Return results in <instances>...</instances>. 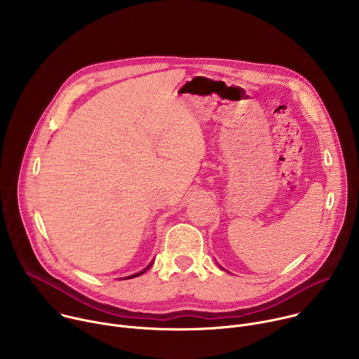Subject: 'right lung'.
Wrapping results in <instances>:
<instances>
[{
	"instance_id": "1",
	"label": "right lung",
	"mask_w": 359,
	"mask_h": 359,
	"mask_svg": "<svg viewBox=\"0 0 359 359\" xmlns=\"http://www.w3.org/2000/svg\"><path fill=\"white\" fill-rule=\"evenodd\" d=\"M150 267H151V263H150V264H149V266H147V267H146V269H144V270H143V271H139V273H136V274H133V276H129V277H126V278H133V277H137V276H140V274H143V273H144V271H146V270H149V269H150Z\"/></svg>"
}]
</instances>
